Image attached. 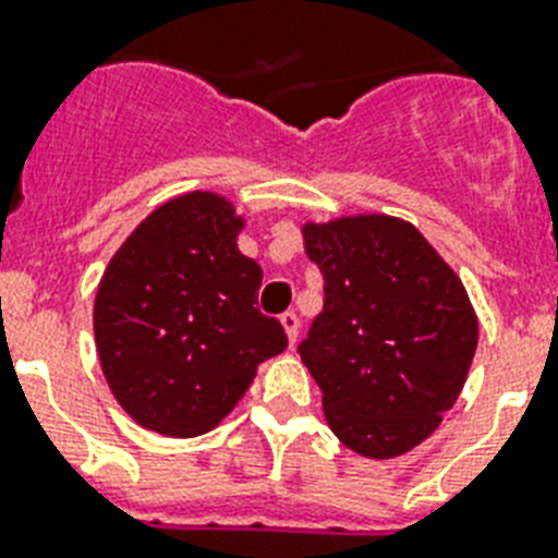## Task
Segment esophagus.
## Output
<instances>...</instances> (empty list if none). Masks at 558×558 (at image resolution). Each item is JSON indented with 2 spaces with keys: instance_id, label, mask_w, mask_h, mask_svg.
Masks as SVG:
<instances>
[{
  "instance_id": "obj_1",
  "label": "esophagus",
  "mask_w": 558,
  "mask_h": 558,
  "mask_svg": "<svg viewBox=\"0 0 558 558\" xmlns=\"http://www.w3.org/2000/svg\"><path fill=\"white\" fill-rule=\"evenodd\" d=\"M280 324H283V329H287L289 343L298 341V329H301V320H298V315H294V312H287V315L280 318Z\"/></svg>"
}]
</instances>
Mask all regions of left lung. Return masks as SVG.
<instances>
[{
  "label": "left lung",
  "mask_w": 558,
  "mask_h": 558,
  "mask_svg": "<svg viewBox=\"0 0 558 558\" xmlns=\"http://www.w3.org/2000/svg\"><path fill=\"white\" fill-rule=\"evenodd\" d=\"M324 275V312L301 357L343 447L398 459L459 401L478 318L452 266L404 217L341 215L301 226Z\"/></svg>",
  "instance_id": "left-lung-1"
}]
</instances>
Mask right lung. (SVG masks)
<instances>
[{"mask_svg": "<svg viewBox=\"0 0 558 558\" xmlns=\"http://www.w3.org/2000/svg\"><path fill=\"white\" fill-rule=\"evenodd\" d=\"M246 217L217 192L157 206L108 260L94 341L108 389L143 429L194 438L246 396L287 332L257 310L264 269L238 248Z\"/></svg>", "mask_w": 558, "mask_h": 558, "instance_id": "right-lung-1", "label": "right lung"}]
</instances>
